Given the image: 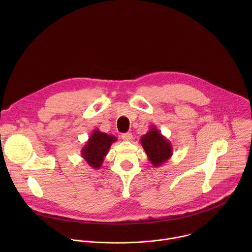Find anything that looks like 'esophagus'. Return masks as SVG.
<instances>
[{
    "label": "esophagus",
    "mask_w": 252,
    "mask_h": 252,
    "mask_svg": "<svg viewBox=\"0 0 252 252\" xmlns=\"http://www.w3.org/2000/svg\"><path fill=\"white\" fill-rule=\"evenodd\" d=\"M122 137H123L124 140H126V141L132 140V134H131L130 132H126V133H124V134L122 135Z\"/></svg>",
    "instance_id": "34e87169"
}]
</instances>
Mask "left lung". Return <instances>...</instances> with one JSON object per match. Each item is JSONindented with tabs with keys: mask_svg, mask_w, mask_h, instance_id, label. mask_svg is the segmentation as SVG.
Instances as JSON below:
<instances>
[{
	"mask_svg": "<svg viewBox=\"0 0 252 252\" xmlns=\"http://www.w3.org/2000/svg\"><path fill=\"white\" fill-rule=\"evenodd\" d=\"M140 143L155 167L161 166L172 156L170 141L155 126H150L149 131L140 137Z\"/></svg>",
	"mask_w": 252,
	"mask_h": 252,
	"instance_id": "8db88e82",
	"label": "left lung"
}]
</instances>
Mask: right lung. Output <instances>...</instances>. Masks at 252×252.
<instances>
[{"label":"right lung","mask_w":252,"mask_h":252,"mask_svg":"<svg viewBox=\"0 0 252 252\" xmlns=\"http://www.w3.org/2000/svg\"><path fill=\"white\" fill-rule=\"evenodd\" d=\"M115 141H117L115 135L94 129L82 149V157L91 167L100 168L105 156Z\"/></svg>","instance_id":"add662e5"}]
</instances>
